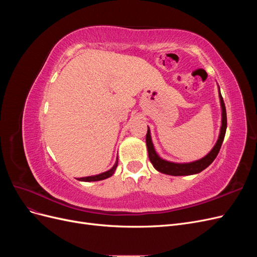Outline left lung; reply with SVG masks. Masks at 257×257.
<instances>
[{"label": "left lung", "mask_w": 257, "mask_h": 257, "mask_svg": "<svg viewBox=\"0 0 257 257\" xmlns=\"http://www.w3.org/2000/svg\"><path fill=\"white\" fill-rule=\"evenodd\" d=\"M220 99H221V106H222V126H221V133H220L219 139H217L213 149L210 151L205 158L200 159L198 161L186 163V164H176V163L162 160L154 150L152 142H151V137H150V131L148 128L147 135H146V144L148 148V154H149V160L155 169L159 170L160 173L170 175V176H188V175L198 174L201 172V170H204L211 164L221 149V146L224 141L225 133H226V127H227L226 108H225V104H224L221 93H220Z\"/></svg>", "instance_id": "1"}]
</instances>
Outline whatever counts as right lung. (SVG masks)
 <instances>
[{
  "instance_id": "obj_1",
  "label": "right lung",
  "mask_w": 257,
  "mask_h": 257,
  "mask_svg": "<svg viewBox=\"0 0 257 257\" xmlns=\"http://www.w3.org/2000/svg\"><path fill=\"white\" fill-rule=\"evenodd\" d=\"M116 165H118V161L115 162L114 166H113V167H112L110 170H108V172H106V173L99 174V175H97V176H92V177H84V178H79L78 180H80V181H99V180H104V179L109 178L110 176H112V175H113L114 170H115V168H116Z\"/></svg>"
}]
</instances>
